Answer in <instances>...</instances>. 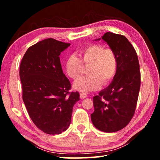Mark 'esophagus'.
<instances>
[{
	"label": "esophagus",
	"mask_w": 160,
	"mask_h": 160,
	"mask_svg": "<svg viewBox=\"0 0 160 160\" xmlns=\"http://www.w3.org/2000/svg\"><path fill=\"white\" fill-rule=\"evenodd\" d=\"M80 98H82V99H84V98H86L87 97V95L85 93H80Z\"/></svg>",
	"instance_id": "34e87169"
}]
</instances>
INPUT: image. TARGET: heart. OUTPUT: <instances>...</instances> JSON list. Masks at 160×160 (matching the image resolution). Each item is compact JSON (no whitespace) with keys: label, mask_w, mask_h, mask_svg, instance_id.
<instances>
[{"label":"heart","mask_w":160,"mask_h":160,"mask_svg":"<svg viewBox=\"0 0 160 160\" xmlns=\"http://www.w3.org/2000/svg\"><path fill=\"white\" fill-rule=\"evenodd\" d=\"M84 67H89V76L78 78L73 87L81 92L88 93L100 89L102 84L107 85L115 76L118 70V58L115 52L105 48L100 44H91L84 47L80 52V59L76 55H70L65 62L67 74L76 79L82 73Z\"/></svg>","instance_id":"heart-1"}]
</instances>
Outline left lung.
<instances>
[{
	"label": "left lung",
	"mask_w": 160,
	"mask_h": 160,
	"mask_svg": "<svg viewBox=\"0 0 160 160\" xmlns=\"http://www.w3.org/2000/svg\"><path fill=\"white\" fill-rule=\"evenodd\" d=\"M103 40L118 58V70L111 84L93 97L91 122L98 130L113 132L127 126L133 116L140 88L138 58L125 36L107 32L96 41Z\"/></svg>",
	"instance_id": "8db88e82"
}]
</instances>
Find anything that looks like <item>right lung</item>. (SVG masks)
<instances>
[{
  "label": "right lung",
  "mask_w": 160,
  "mask_h": 160,
  "mask_svg": "<svg viewBox=\"0 0 160 160\" xmlns=\"http://www.w3.org/2000/svg\"><path fill=\"white\" fill-rule=\"evenodd\" d=\"M69 43L47 38L30 47L20 66L22 100L33 123L47 134H60L71 124L78 92L63 73L59 56Z\"/></svg>",
  "instance_id": "1"
}]
</instances>
